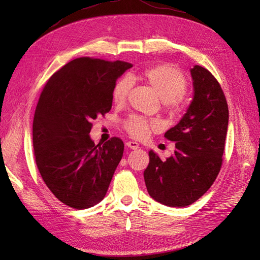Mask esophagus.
Masks as SVG:
<instances>
[{
    "instance_id": "obj_1",
    "label": "esophagus",
    "mask_w": 260,
    "mask_h": 260,
    "mask_svg": "<svg viewBox=\"0 0 260 260\" xmlns=\"http://www.w3.org/2000/svg\"><path fill=\"white\" fill-rule=\"evenodd\" d=\"M126 146L131 148V150H137V148H139V144H137L136 142H133V141L126 142Z\"/></svg>"
}]
</instances>
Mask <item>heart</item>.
<instances>
[{"mask_svg":"<svg viewBox=\"0 0 260 260\" xmlns=\"http://www.w3.org/2000/svg\"><path fill=\"white\" fill-rule=\"evenodd\" d=\"M142 79L150 86L164 104L171 116H175L181 110V97L186 92L187 81L178 69L170 64H158L143 71ZM132 87V78L125 76L120 78L113 89V99L116 104H123ZM126 131L135 139H144L153 131L158 128L154 120L142 117H131L125 124Z\"/></svg>","mask_w":260,"mask_h":260,"instance_id":"obj_1","label":"heart"}]
</instances>
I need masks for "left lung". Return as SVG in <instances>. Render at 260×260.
<instances>
[{"mask_svg":"<svg viewBox=\"0 0 260 260\" xmlns=\"http://www.w3.org/2000/svg\"><path fill=\"white\" fill-rule=\"evenodd\" d=\"M193 97L180 121L164 134L175 142L173 155L162 161L152 150L144 171L148 194L168 207L190 206L206 193L222 163L229 110L223 91L209 70H191Z\"/></svg>","mask_w":260,"mask_h":260,"instance_id":"8db88e82","label":"left lung"}]
</instances>
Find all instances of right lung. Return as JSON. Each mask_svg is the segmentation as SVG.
<instances>
[{
  "label": "right lung",
  "instance_id": "add662e5",
  "mask_svg": "<svg viewBox=\"0 0 260 260\" xmlns=\"http://www.w3.org/2000/svg\"><path fill=\"white\" fill-rule=\"evenodd\" d=\"M133 64L77 58L54 73L39 98L32 136L36 163L58 200L87 209L106 196L123 157L118 137L95 144L91 121L112 108L116 81Z\"/></svg>",
  "mask_w": 260,
  "mask_h": 260
}]
</instances>
